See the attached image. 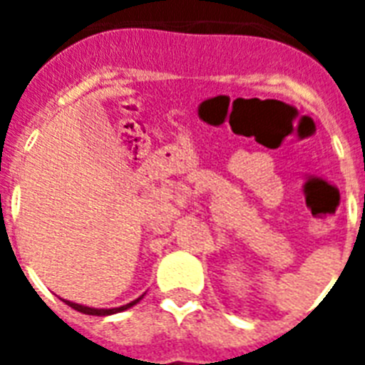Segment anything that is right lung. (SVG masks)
<instances>
[{
    "label": "right lung",
    "instance_id": "right-lung-1",
    "mask_svg": "<svg viewBox=\"0 0 365 365\" xmlns=\"http://www.w3.org/2000/svg\"><path fill=\"white\" fill-rule=\"evenodd\" d=\"M140 299H143V295H140L138 299L130 301V303H126V305L121 307H113V309H96V307H87V305H79V303H73V301H68V299H62L68 307L71 309H76V311L83 312V314H93V317H110V314H117V312H123L126 309H130L134 307L136 303H140Z\"/></svg>",
    "mask_w": 365,
    "mask_h": 365
}]
</instances>
